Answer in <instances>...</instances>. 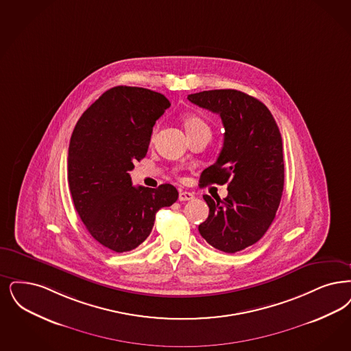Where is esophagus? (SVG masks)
I'll list each match as a JSON object with an SVG mask.
<instances>
[{"label": "esophagus", "mask_w": 351, "mask_h": 351, "mask_svg": "<svg viewBox=\"0 0 351 351\" xmlns=\"http://www.w3.org/2000/svg\"><path fill=\"white\" fill-rule=\"evenodd\" d=\"M195 196L191 193V192H180L179 193V199L180 201H189V199H193Z\"/></svg>", "instance_id": "1"}]
</instances>
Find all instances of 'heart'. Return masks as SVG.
Masks as SVG:
<instances>
[{
	"label": "heart",
	"mask_w": 351,
	"mask_h": 351,
	"mask_svg": "<svg viewBox=\"0 0 351 351\" xmlns=\"http://www.w3.org/2000/svg\"><path fill=\"white\" fill-rule=\"evenodd\" d=\"M184 125L186 129V133L191 132H196L199 129H209L208 124L205 123V120L197 114H188L184 117Z\"/></svg>",
	"instance_id": "heart-1"
}]
</instances>
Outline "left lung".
<instances>
[{
    "label": "left lung",
    "mask_w": 351,
    "mask_h": 351,
    "mask_svg": "<svg viewBox=\"0 0 351 351\" xmlns=\"http://www.w3.org/2000/svg\"><path fill=\"white\" fill-rule=\"evenodd\" d=\"M188 100L218 113L225 126L223 147L202 171L201 185L227 182L228 195H204L209 217L198 231L214 248L239 252L264 237L278 210L285 184L280 129L264 103L238 90L201 91Z\"/></svg>",
    "instance_id": "left-lung-1"
}]
</instances>
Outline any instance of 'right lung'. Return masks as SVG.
<instances>
[{
	"mask_svg": "<svg viewBox=\"0 0 351 351\" xmlns=\"http://www.w3.org/2000/svg\"><path fill=\"white\" fill-rule=\"evenodd\" d=\"M169 106L159 93L116 86L84 111L73 130L68 182L74 208L91 237L113 252L137 248L150 235L156 211L179 197L171 184L133 186L129 175Z\"/></svg>",
	"mask_w": 351,
	"mask_h": 351,
	"instance_id": "right-lung-1",
	"label": "right lung"
}]
</instances>
